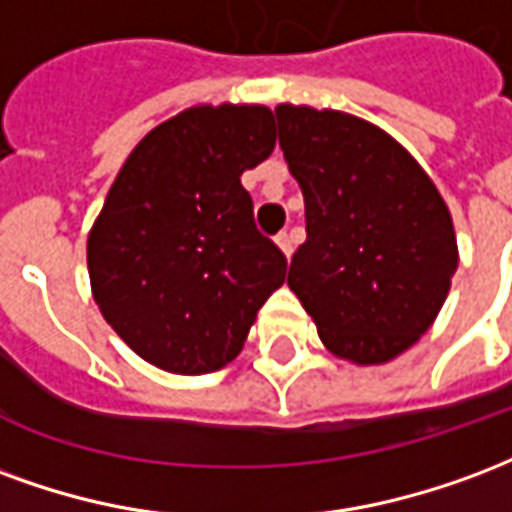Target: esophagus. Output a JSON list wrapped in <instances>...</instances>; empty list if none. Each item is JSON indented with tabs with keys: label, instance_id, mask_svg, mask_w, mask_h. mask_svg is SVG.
I'll return each mask as SVG.
<instances>
[{
	"label": "esophagus",
	"instance_id": "esophagus-1",
	"mask_svg": "<svg viewBox=\"0 0 512 512\" xmlns=\"http://www.w3.org/2000/svg\"><path fill=\"white\" fill-rule=\"evenodd\" d=\"M275 245H278V248H281L283 256H286V259H289V256H292V253H294V240H292V234H286V231H281V234H278V237H275Z\"/></svg>",
	"mask_w": 512,
	"mask_h": 512
}]
</instances>
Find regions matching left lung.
I'll return each instance as SVG.
<instances>
[{
  "label": "left lung",
  "instance_id": "8db88e82",
  "mask_svg": "<svg viewBox=\"0 0 512 512\" xmlns=\"http://www.w3.org/2000/svg\"><path fill=\"white\" fill-rule=\"evenodd\" d=\"M275 117L308 231L286 283L327 352L390 363L428 333L450 292L458 242L445 199L368 119L292 103Z\"/></svg>",
  "mask_w": 512,
  "mask_h": 512
}]
</instances>
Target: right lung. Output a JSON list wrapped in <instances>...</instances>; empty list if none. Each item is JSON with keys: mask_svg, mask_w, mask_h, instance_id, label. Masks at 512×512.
<instances>
[{"mask_svg": "<svg viewBox=\"0 0 512 512\" xmlns=\"http://www.w3.org/2000/svg\"><path fill=\"white\" fill-rule=\"evenodd\" d=\"M259 103L190 106L141 138L87 240L92 297L155 368L201 376L229 365L286 278L261 237L242 171L275 149Z\"/></svg>", "mask_w": 512, "mask_h": 512, "instance_id": "obj_1", "label": "right lung"}]
</instances>
